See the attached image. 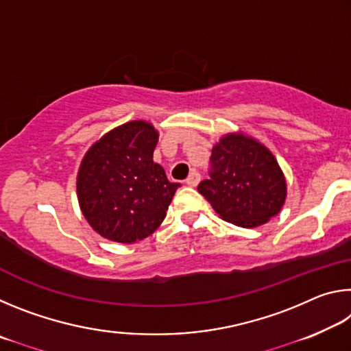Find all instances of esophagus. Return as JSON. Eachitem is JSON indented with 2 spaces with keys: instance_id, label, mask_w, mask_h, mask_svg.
I'll use <instances>...</instances> for the list:
<instances>
[{
  "instance_id": "34e87169",
  "label": "esophagus",
  "mask_w": 351,
  "mask_h": 351,
  "mask_svg": "<svg viewBox=\"0 0 351 351\" xmlns=\"http://www.w3.org/2000/svg\"><path fill=\"white\" fill-rule=\"evenodd\" d=\"M199 181H201V175L198 173L197 170H192V171H190V175L187 176L186 184L190 187H195V186H198Z\"/></svg>"
}]
</instances>
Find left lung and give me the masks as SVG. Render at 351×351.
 Instances as JSON below:
<instances>
[{
  "instance_id": "obj_1",
  "label": "left lung",
  "mask_w": 351,
  "mask_h": 351,
  "mask_svg": "<svg viewBox=\"0 0 351 351\" xmlns=\"http://www.w3.org/2000/svg\"><path fill=\"white\" fill-rule=\"evenodd\" d=\"M209 175L198 192L224 221L241 228L269 221L287 198V181L274 154L243 133L226 134L212 148Z\"/></svg>"
}]
</instances>
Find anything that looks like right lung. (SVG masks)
Masks as SVG:
<instances>
[{
	"mask_svg": "<svg viewBox=\"0 0 351 351\" xmlns=\"http://www.w3.org/2000/svg\"><path fill=\"white\" fill-rule=\"evenodd\" d=\"M158 138L152 123L132 121L102 136L83 158L77 198L83 217L104 239L144 240L167 215L180 184L153 162Z\"/></svg>",
	"mask_w": 351,
	"mask_h": 351,
	"instance_id": "obj_1",
	"label": "right lung"
}]
</instances>
